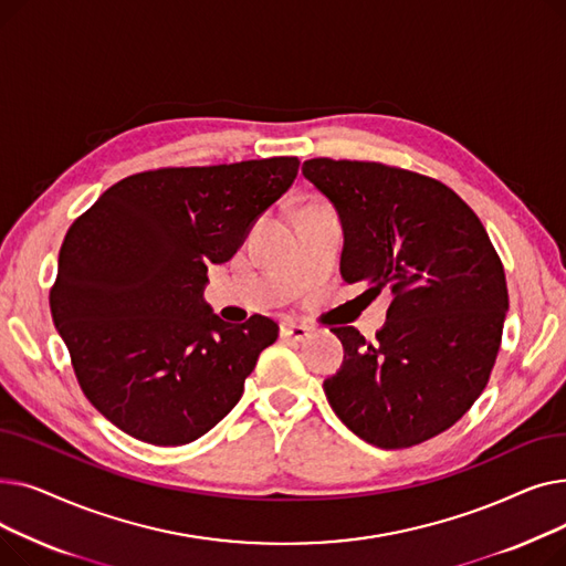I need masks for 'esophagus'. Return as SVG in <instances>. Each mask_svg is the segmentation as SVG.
I'll return each instance as SVG.
<instances>
[{"instance_id":"obj_1","label":"esophagus","mask_w":566,"mask_h":566,"mask_svg":"<svg viewBox=\"0 0 566 566\" xmlns=\"http://www.w3.org/2000/svg\"><path fill=\"white\" fill-rule=\"evenodd\" d=\"M282 337L289 339V342H305L310 335H312V328H307V325H301V323H282L280 328Z\"/></svg>"}]
</instances>
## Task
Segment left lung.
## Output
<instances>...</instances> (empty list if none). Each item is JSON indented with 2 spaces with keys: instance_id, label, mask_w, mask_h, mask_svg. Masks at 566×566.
I'll return each mask as SVG.
<instances>
[{
  "instance_id": "1",
  "label": "left lung",
  "mask_w": 566,
  "mask_h": 566,
  "mask_svg": "<svg viewBox=\"0 0 566 566\" xmlns=\"http://www.w3.org/2000/svg\"><path fill=\"white\" fill-rule=\"evenodd\" d=\"M303 174L344 224V282L392 301L374 344L353 325L333 328L344 365L323 380L325 397L355 436L412 448L486 388L510 310L502 261L472 208L431 176L333 158L305 160Z\"/></svg>"
}]
</instances>
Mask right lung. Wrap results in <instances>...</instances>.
<instances>
[{"instance_id":"obj_1","label":"right lung","mask_w":566,"mask_h":566,"mask_svg":"<svg viewBox=\"0 0 566 566\" xmlns=\"http://www.w3.org/2000/svg\"><path fill=\"white\" fill-rule=\"evenodd\" d=\"M298 158L163 167L107 188L59 250L50 312L84 397L160 448L211 431L277 339L261 314L227 323L203 303L224 263L298 176Z\"/></svg>"}]
</instances>
